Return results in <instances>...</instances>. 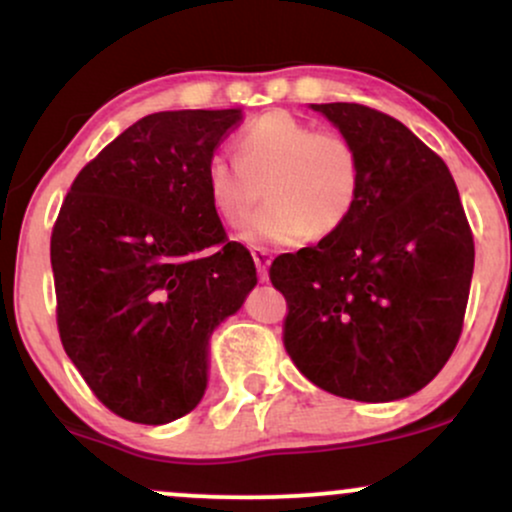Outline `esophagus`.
I'll use <instances>...</instances> for the list:
<instances>
[{"label":"esophagus","mask_w":512,"mask_h":512,"mask_svg":"<svg viewBox=\"0 0 512 512\" xmlns=\"http://www.w3.org/2000/svg\"><path fill=\"white\" fill-rule=\"evenodd\" d=\"M250 252H252V260H255L257 276H260V281H267V269H269V262H272V252L262 248H252Z\"/></svg>","instance_id":"obj_1"}]
</instances>
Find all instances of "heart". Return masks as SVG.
Listing matches in <instances>:
<instances>
[{
    "mask_svg": "<svg viewBox=\"0 0 512 512\" xmlns=\"http://www.w3.org/2000/svg\"><path fill=\"white\" fill-rule=\"evenodd\" d=\"M236 161L214 154L204 166L211 209L231 228L250 221V243L293 245L327 238L349 223L363 190V158L354 139L272 110L233 139Z\"/></svg>",
    "mask_w": 512,
    "mask_h": 512,
    "instance_id": "obj_1",
    "label": "heart"
}]
</instances>
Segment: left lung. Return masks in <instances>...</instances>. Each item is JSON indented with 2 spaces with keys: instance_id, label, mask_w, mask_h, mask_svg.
<instances>
[{
  "instance_id": "obj_1",
  "label": "left lung",
  "mask_w": 512,
  "mask_h": 512,
  "mask_svg": "<svg viewBox=\"0 0 512 512\" xmlns=\"http://www.w3.org/2000/svg\"><path fill=\"white\" fill-rule=\"evenodd\" d=\"M363 158L349 223L269 267L286 298L284 349L310 383L356 402L419 392L460 342L474 238L436 151L358 103L313 105Z\"/></svg>"
}]
</instances>
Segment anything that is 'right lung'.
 I'll list each match as a JSON object with an SVG mask.
<instances>
[{"label": "right lung", "instance_id": "obj_1", "mask_svg": "<svg viewBox=\"0 0 512 512\" xmlns=\"http://www.w3.org/2000/svg\"><path fill=\"white\" fill-rule=\"evenodd\" d=\"M240 110L146 115L88 161L52 226L57 330L113 414L158 426L207 390V346L257 284L211 209L204 166Z\"/></svg>", "mask_w": 512, "mask_h": 512}]
</instances>
